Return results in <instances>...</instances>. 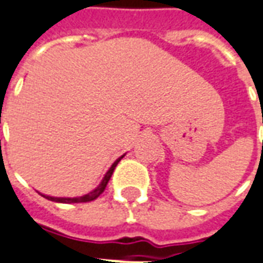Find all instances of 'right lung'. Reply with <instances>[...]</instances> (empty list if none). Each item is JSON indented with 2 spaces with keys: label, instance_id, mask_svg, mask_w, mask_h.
Here are the masks:
<instances>
[{
  "label": "right lung",
  "instance_id": "add662e5",
  "mask_svg": "<svg viewBox=\"0 0 263 263\" xmlns=\"http://www.w3.org/2000/svg\"><path fill=\"white\" fill-rule=\"evenodd\" d=\"M121 159H122V156L120 157V159H117V160L114 161V164H112V166L110 167V170L107 171V174H106V176H104V178H103L102 184L97 186L95 191L89 192L87 195L79 196V198H52V196H46V195H43V196H44V198H47V199H50V201L60 202V203H79V202L95 201L96 198H99V196L102 195L103 192H104L107 184H108V181H110V178H111V176H112V171H114V168H116L117 164H118V161L121 160Z\"/></svg>",
  "mask_w": 263,
  "mask_h": 263
}]
</instances>
